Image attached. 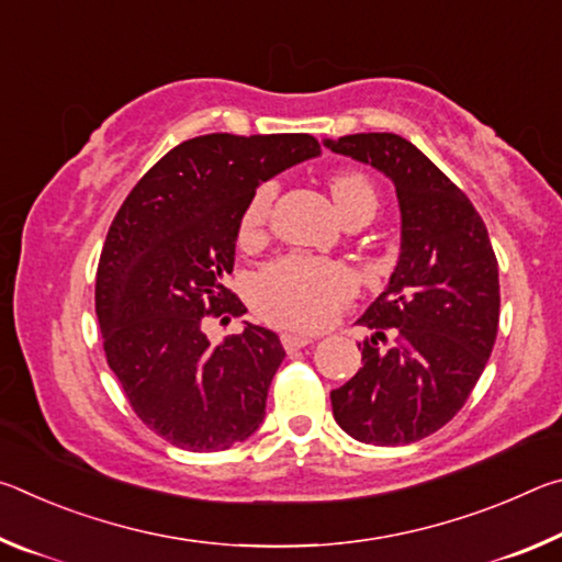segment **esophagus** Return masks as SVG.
<instances>
[{"instance_id": "1", "label": "esophagus", "mask_w": 562, "mask_h": 562, "mask_svg": "<svg viewBox=\"0 0 562 562\" xmlns=\"http://www.w3.org/2000/svg\"><path fill=\"white\" fill-rule=\"evenodd\" d=\"M280 341H282L284 349L294 351V349H302V347L312 345V341H315V337H310V335H294V331H284V335L280 337Z\"/></svg>"}]
</instances>
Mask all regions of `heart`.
Returning <instances> with one entry per match:
<instances>
[{"label": "heart", "mask_w": 562, "mask_h": 562, "mask_svg": "<svg viewBox=\"0 0 562 562\" xmlns=\"http://www.w3.org/2000/svg\"><path fill=\"white\" fill-rule=\"evenodd\" d=\"M331 198L341 217L376 213V190L359 170H339L329 180ZM274 201V186L262 183L247 201L237 240L255 245L262 240ZM357 294V274L345 262L312 258V255H284L255 274L250 284L252 307L272 325L292 329H319L329 325Z\"/></svg>", "instance_id": "1"}]
</instances>
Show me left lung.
Wrapping results in <instances>:
<instances>
[{
    "label": "left lung",
    "mask_w": 562,
    "mask_h": 562,
    "mask_svg": "<svg viewBox=\"0 0 562 562\" xmlns=\"http://www.w3.org/2000/svg\"><path fill=\"white\" fill-rule=\"evenodd\" d=\"M325 146L392 178L402 207L398 262L359 317L374 337L359 341L361 367L329 394L331 412L357 441H422L461 412L496 345V252L463 190L406 138L351 133Z\"/></svg>",
    "instance_id": "obj_1"
}]
</instances>
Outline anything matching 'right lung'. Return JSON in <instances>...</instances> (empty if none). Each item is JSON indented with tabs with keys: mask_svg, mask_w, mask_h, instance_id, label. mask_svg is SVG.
Masks as SVG:
<instances>
[{
	"mask_svg": "<svg viewBox=\"0 0 562 562\" xmlns=\"http://www.w3.org/2000/svg\"><path fill=\"white\" fill-rule=\"evenodd\" d=\"M317 154L310 133H207L170 148L113 217L97 272L103 351L136 416L178 449L225 451L262 424L280 337L245 322L211 347L203 327L247 312L225 278L255 188Z\"/></svg>",
	"mask_w": 562,
	"mask_h": 562,
	"instance_id": "obj_1",
	"label": "right lung"
}]
</instances>
